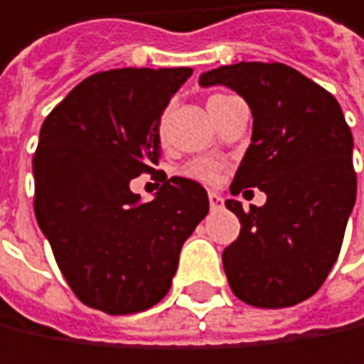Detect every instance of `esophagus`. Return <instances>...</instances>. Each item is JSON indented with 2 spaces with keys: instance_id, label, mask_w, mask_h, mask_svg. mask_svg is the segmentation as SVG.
Returning a JSON list of instances; mask_svg holds the SVG:
<instances>
[{
  "instance_id": "esophagus-1",
  "label": "esophagus",
  "mask_w": 364,
  "mask_h": 364,
  "mask_svg": "<svg viewBox=\"0 0 364 364\" xmlns=\"http://www.w3.org/2000/svg\"><path fill=\"white\" fill-rule=\"evenodd\" d=\"M208 197H210V208H212V210H220V208H223V201H225V199H223L218 193H210Z\"/></svg>"
}]
</instances>
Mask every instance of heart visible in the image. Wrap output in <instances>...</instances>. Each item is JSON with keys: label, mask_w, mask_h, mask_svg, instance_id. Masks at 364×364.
I'll return each mask as SVG.
<instances>
[{"label": "heart", "mask_w": 364, "mask_h": 364, "mask_svg": "<svg viewBox=\"0 0 364 364\" xmlns=\"http://www.w3.org/2000/svg\"><path fill=\"white\" fill-rule=\"evenodd\" d=\"M220 169H223V165L216 159L203 156V159L191 161L184 167V176H188L193 180H199V182H210L212 184V182H216L220 178Z\"/></svg>", "instance_id": "b5f03b06"}]
</instances>
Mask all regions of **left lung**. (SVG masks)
Returning a JSON list of instances; mask_svg holds the SVG:
<instances>
[{"label": "left lung", "mask_w": 364, "mask_h": 364, "mask_svg": "<svg viewBox=\"0 0 364 364\" xmlns=\"http://www.w3.org/2000/svg\"><path fill=\"white\" fill-rule=\"evenodd\" d=\"M201 87H227L252 112V139L231 193L261 188L263 208L229 199L240 237L223 265L237 299L290 307L311 296L335 265L356 203L354 139L337 99L284 63L210 70Z\"/></svg>", "instance_id": "left-lung-1"}]
</instances>
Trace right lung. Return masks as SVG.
Masks as SVG:
<instances>
[{
  "label": "right lung",
  "mask_w": 364,
  "mask_h": 364,
  "mask_svg": "<svg viewBox=\"0 0 364 364\" xmlns=\"http://www.w3.org/2000/svg\"><path fill=\"white\" fill-rule=\"evenodd\" d=\"M191 68L92 74L44 120L33 156L36 218L76 296L105 314L144 311L176 275L180 250L205 218V188L163 178L144 203L131 191L161 159V116Z\"/></svg>",
  "instance_id": "add662e5"
}]
</instances>
